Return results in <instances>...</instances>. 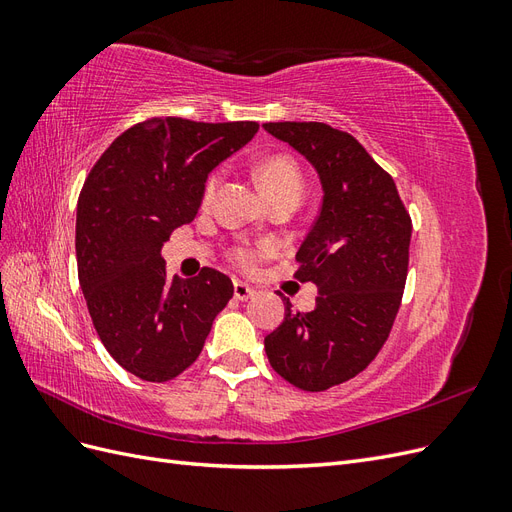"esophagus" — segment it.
<instances>
[{"instance_id":"obj_1","label":"esophagus","mask_w":512,"mask_h":512,"mask_svg":"<svg viewBox=\"0 0 512 512\" xmlns=\"http://www.w3.org/2000/svg\"><path fill=\"white\" fill-rule=\"evenodd\" d=\"M256 297V290L252 286H247L245 282H235V299L237 301H247Z\"/></svg>"}]
</instances>
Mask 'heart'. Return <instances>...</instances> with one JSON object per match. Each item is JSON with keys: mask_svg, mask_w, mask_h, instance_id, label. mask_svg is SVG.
I'll list each match as a JSON object with an SVG mask.
<instances>
[{"mask_svg": "<svg viewBox=\"0 0 512 512\" xmlns=\"http://www.w3.org/2000/svg\"><path fill=\"white\" fill-rule=\"evenodd\" d=\"M256 179L260 190L265 192V196L275 194V192H286V190H299L303 188V179H301V170L286 156H273L262 162L256 170ZM222 181V173H213L207 183H205V198H211L218 190V185ZM269 252V247H260V250H250V247H241V250L235 252V260L241 267L250 269L254 267V262L260 254Z\"/></svg>", "mask_w": 512, "mask_h": 512, "instance_id": "heart-1", "label": "heart"}]
</instances>
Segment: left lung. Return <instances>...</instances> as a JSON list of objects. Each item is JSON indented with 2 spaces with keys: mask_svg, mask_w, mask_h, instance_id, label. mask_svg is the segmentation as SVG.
<instances>
[{
  "mask_svg": "<svg viewBox=\"0 0 512 512\" xmlns=\"http://www.w3.org/2000/svg\"><path fill=\"white\" fill-rule=\"evenodd\" d=\"M262 128L297 149L322 185V207L294 273L318 286L316 307L303 314L284 297V322L265 337V350L297 389L327 391L363 371L389 337L406 286L412 222L393 177L348 132L320 121Z\"/></svg>",
  "mask_w": 512,
  "mask_h": 512,
  "instance_id": "obj_1",
  "label": "left lung"
}]
</instances>
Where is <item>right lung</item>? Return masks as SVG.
<instances>
[{"label":"right lung","instance_id":"1","mask_svg":"<svg viewBox=\"0 0 512 512\" xmlns=\"http://www.w3.org/2000/svg\"><path fill=\"white\" fill-rule=\"evenodd\" d=\"M256 121L149 119L117 136L76 205V265L108 354L136 378L168 382L188 369L232 299L228 275L166 273L162 245L190 224L211 170L247 145Z\"/></svg>","mask_w":512,"mask_h":512}]
</instances>
